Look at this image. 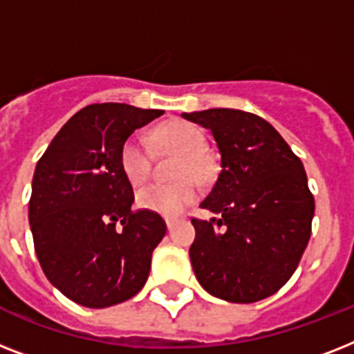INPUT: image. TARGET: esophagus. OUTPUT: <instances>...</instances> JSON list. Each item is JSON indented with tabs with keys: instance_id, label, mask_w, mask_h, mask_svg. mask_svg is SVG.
Wrapping results in <instances>:
<instances>
[{
	"instance_id": "1",
	"label": "esophagus",
	"mask_w": 354,
	"mask_h": 354,
	"mask_svg": "<svg viewBox=\"0 0 354 354\" xmlns=\"http://www.w3.org/2000/svg\"><path fill=\"white\" fill-rule=\"evenodd\" d=\"M165 224L169 230H172V227H174V218H165Z\"/></svg>"
}]
</instances>
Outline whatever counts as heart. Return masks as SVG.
Segmentation results:
<instances>
[{
    "label": "heart",
    "instance_id": "b5f03b06",
    "mask_svg": "<svg viewBox=\"0 0 354 354\" xmlns=\"http://www.w3.org/2000/svg\"><path fill=\"white\" fill-rule=\"evenodd\" d=\"M154 143L161 150L180 154L174 169V183H150L138 193V204L160 215H178L196 198V187L191 178L204 182L211 176V161L205 154V138L198 127L187 121L163 122L152 132ZM121 171L132 185H141L152 171V154L147 141L133 133L122 143L119 154Z\"/></svg>",
    "mask_w": 354,
    "mask_h": 354
}]
</instances>
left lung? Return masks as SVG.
<instances>
[{
  "label": "left lung",
  "instance_id": "left-lung-1",
  "mask_svg": "<svg viewBox=\"0 0 354 354\" xmlns=\"http://www.w3.org/2000/svg\"><path fill=\"white\" fill-rule=\"evenodd\" d=\"M211 130L221 174L193 218L189 257L211 296L255 303L290 279L310 239L314 196L301 160L268 121L255 113L211 108L182 113Z\"/></svg>",
  "mask_w": 354,
  "mask_h": 354
}]
</instances>
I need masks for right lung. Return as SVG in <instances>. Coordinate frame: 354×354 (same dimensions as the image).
Segmentation results:
<instances>
[{
	"label": "right lung",
	"mask_w": 354,
	"mask_h": 354,
	"mask_svg": "<svg viewBox=\"0 0 354 354\" xmlns=\"http://www.w3.org/2000/svg\"><path fill=\"white\" fill-rule=\"evenodd\" d=\"M161 113L90 104L60 128L36 163L29 200L36 257L51 285L82 307L127 301L149 279L167 226L158 213L132 209L119 154L136 128Z\"/></svg>",
	"instance_id": "add662e5"
}]
</instances>
